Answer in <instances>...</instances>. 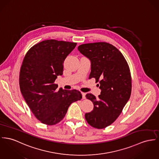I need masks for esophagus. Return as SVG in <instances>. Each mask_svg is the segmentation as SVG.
<instances>
[{
	"instance_id": "esophagus-1",
	"label": "esophagus",
	"mask_w": 159,
	"mask_h": 159,
	"mask_svg": "<svg viewBox=\"0 0 159 159\" xmlns=\"http://www.w3.org/2000/svg\"><path fill=\"white\" fill-rule=\"evenodd\" d=\"M81 94H82V97H83V99H85V93L84 92H81Z\"/></svg>"
}]
</instances>
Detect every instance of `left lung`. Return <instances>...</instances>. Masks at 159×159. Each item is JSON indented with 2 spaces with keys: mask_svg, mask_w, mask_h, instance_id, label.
<instances>
[{
  "mask_svg": "<svg viewBox=\"0 0 159 159\" xmlns=\"http://www.w3.org/2000/svg\"><path fill=\"white\" fill-rule=\"evenodd\" d=\"M78 49L91 61L89 78H95L101 90L98 98L91 93L85 95L94 105L91 112L85 113V120L93 128H105L116 120L130 98L129 66L122 53L108 43L83 44Z\"/></svg>",
  "mask_w": 159,
  "mask_h": 159,
  "instance_id": "1",
  "label": "left lung"
}]
</instances>
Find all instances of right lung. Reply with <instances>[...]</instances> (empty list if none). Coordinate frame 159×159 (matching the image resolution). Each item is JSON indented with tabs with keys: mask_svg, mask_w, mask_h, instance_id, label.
<instances>
[{
	"mask_svg": "<svg viewBox=\"0 0 159 159\" xmlns=\"http://www.w3.org/2000/svg\"><path fill=\"white\" fill-rule=\"evenodd\" d=\"M76 43L46 40L31 47L21 66L19 85L21 94L35 117L53 125L63 120L70 105L81 100L77 90L57 89L54 83L62 75L63 63Z\"/></svg>",
	"mask_w": 159,
	"mask_h": 159,
	"instance_id": "right-lung-1",
	"label": "right lung"
}]
</instances>
